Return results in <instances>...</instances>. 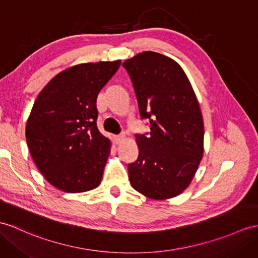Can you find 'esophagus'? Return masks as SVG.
Listing matches in <instances>:
<instances>
[{"label": "esophagus", "instance_id": "obj_1", "mask_svg": "<svg viewBox=\"0 0 258 258\" xmlns=\"http://www.w3.org/2000/svg\"><path fill=\"white\" fill-rule=\"evenodd\" d=\"M125 140V136L124 135H118V136H115V141L117 144H120L122 143L123 141Z\"/></svg>", "mask_w": 258, "mask_h": 258}]
</instances>
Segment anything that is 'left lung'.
Here are the masks:
<instances>
[{"mask_svg": "<svg viewBox=\"0 0 258 258\" xmlns=\"http://www.w3.org/2000/svg\"><path fill=\"white\" fill-rule=\"evenodd\" d=\"M122 67L150 123L149 134L136 136L139 156L128 165L130 184L151 199L177 196L204 153L203 115L190 82L177 62L158 52L138 53Z\"/></svg>", "mask_w": 258, "mask_h": 258, "instance_id": "obj_1", "label": "left lung"}]
</instances>
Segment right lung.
<instances>
[{"label": "right lung", "mask_w": 258, "mask_h": 258, "mask_svg": "<svg viewBox=\"0 0 258 258\" xmlns=\"http://www.w3.org/2000/svg\"><path fill=\"white\" fill-rule=\"evenodd\" d=\"M119 67L120 60L69 68L35 100L26 124L28 149L58 189L84 192L100 184L110 141L97 129L96 99Z\"/></svg>", "instance_id": "add662e5"}]
</instances>
